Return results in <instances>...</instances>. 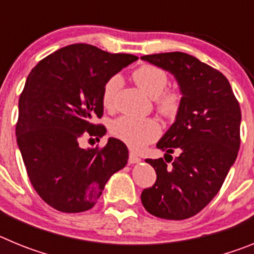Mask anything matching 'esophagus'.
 Segmentation results:
<instances>
[{"label": "esophagus", "instance_id": "obj_1", "mask_svg": "<svg viewBox=\"0 0 254 254\" xmlns=\"http://www.w3.org/2000/svg\"><path fill=\"white\" fill-rule=\"evenodd\" d=\"M141 159L138 158L137 155L134 154V152H129V156H128V164H137L140 163Z\"/></svg>", "mask_w": 254, "mask_h": 254}]
</instances>
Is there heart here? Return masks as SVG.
<instances>
[{"instance_id": "obj_1", "label": "heart", "mask_w": 254, "mask_h": 254, "mask_svg": "<svg viewBox=\"0 0 254 254\" xmlns=\"http://www.w3.org/2000/svg\"><path fill=\"white\" fill-rule=\"evenodd\" d=\"M134 82L141 90L155 98V108L160 116L172 120L178 114L182 104V94L176 89H165L169 82L168 73L154 64H143L132 73ZM122 86V78L114 75L107 80L102 90L103 107L108 111L116 108L117 95ZM111 132L114 137L123 141L132 149H142L155 141L160 134V126L152 118L122 116L113 121Z\"/></svg>"}]
</instances>
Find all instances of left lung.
<instances>
[{"label":"left lung","instance_id":"obj_1","mask_svg":"<svg viewBox=\"0 0 254 254\" xmlns=\"http://www.w3.org/2000/svg\"><path fill=\"white\" fill-rule=\"evenodd\" d=\"M141 58L173 73L182 93L176 122L156 145L167 152L165 160L146 159L156 181L142 190L141 201L154 216L185 220L211 202L237 159L241 107L228 78L193 56L170 52ZM174 151L179 156L173 159Z\"/></svg>","mask_w":254,"mask_h":254}]
</instances>
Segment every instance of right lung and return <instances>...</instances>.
<instances>
[{
  "label": "right lung",
  "mask_w": 254,
  "mask_h": 254,
  "mask_svg": "<svg viewBox=\"0 0 254 254\" xmlns=\"http://www.w3.org/2000/svg\"><path fill=\"white\" fill-rule=\"evenodd\" d=\"M137 57L71 44L38 62L19 99L16 140L28 177L51 207L73 214L90 210L112 174L128 160L122 141L82 149V136L102 137V90L107 80Z\"/></svg>",
  "instance_id": "obj_1"
}]
</instances>
